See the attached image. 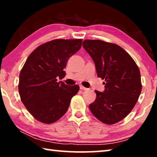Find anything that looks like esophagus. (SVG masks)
<instances>
[{
	"label": "esophagus",
	"instance_id": "obj_1",
	"mask_svg": "<svg viewBox=\"0 0 157 157\" xmlns=\"http://www.w3.org/2000/svg\"><path fill=\"white\" fill-rule=\"evenodd\" d=\"M79 87H80V89H82V90H84V91H85V90H87V89H88L87 88H86V87H84V86H82V85H80V86H79Z\"/></svg>",
	"mask_w": 157,
	"mask_h": 157
}]
</instances>
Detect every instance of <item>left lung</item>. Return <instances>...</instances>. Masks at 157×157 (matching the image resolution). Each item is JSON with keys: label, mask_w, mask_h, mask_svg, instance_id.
I'll return each instance as SVG.
<instances>
[{"label": "left lung", "mask_w": 157, "mask_h": 157, "mask_svg": "<svg viewBox=\"0 0 157 157\" xmlns=\"http://www.w3.org/2000/svg\"><path fill=\"white\" fill-rule=\"evenodd\" d=\"M84 48L94 60L98 76L104 79V92L95 91L96 98L89 105L102 123L113 124L131 112L142 90L139 68L132 57L117 44L86 39Z\"/></svg>", "instance_id": "1"}]
</instances>
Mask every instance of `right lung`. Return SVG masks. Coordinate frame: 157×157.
<instances>
[{"instance_id":"obj_1","label":"right lung","mask_w":157,"mask_h":157,"mask_svg":"<svg viewBox=\"0 0 157 157\" xmlns=\"http://www.w3.org/2000/svg\"><path fill=\"white\" fill-rule=\"evenodd\" d=\"M82 39H54L38 46L21 69L18 82L21 100L27 110L41 123L50 124L64 115L78 85L68 86L63 69L72 55L81 48Z\"/></svg>"}]
</instances>
